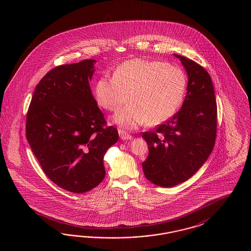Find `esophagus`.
Segmentation results:
<instances>
[{
  "label": "esophagus",
  "instance_id": "esophagus-1",
  "mask_svg": "<svg viewBox=\"0 0 251 251\" xmlns=\"http://www.w3.org/2000/svg\"><path fill=\"white\" fill-rule=\"evenodd\" d=\"M119 133H120V138L122 140H130L132 138L130 133H128L127 131H123V130H119Z\"/></svg>",
  "mask_w": 251,
  "mask_h": 251
}]
</instances>
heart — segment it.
<instances>
[{"label":"heart","instance_id":"1","mask_svg":"<svg viewBox=\"0 0 251 251\" xmlns=\"http://www.w3.org/2000/svg\"><path fill=\"white\" fill-rule=\"evenodd\" d=\"M187 78L180 69L159 61L128 60L120 65L113 78L103 76L95 85L97 102L111 112L129 104L114 117L125 129L148 123L160 125L170 120L184 99Z\"/></svg>","mask_w":251,"mask_h":251}]
</instances>
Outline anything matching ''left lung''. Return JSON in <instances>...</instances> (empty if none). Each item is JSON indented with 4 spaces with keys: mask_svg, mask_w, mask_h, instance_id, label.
Listing matches in <instances>:
<instances>
[{
    "mask_svg": "<svg viewBox=\"0 0 251 251\" xmlns=\"http://www.w3.org/2000/svg\"><path fill=\"white\" fill-rule=\"evenodd\" d=\"M188 75L187 93L179 112L153 131H144L149 148L143 162L146 178L172 187L202 167L215 143L217 106L210 74L195 61L175 54Z\"/></svg>",
    "mask_w": 251,
    "mask_h": 251,
    "instance_id": "left-lung-1",
    "label": "left lung"
}]
</instances>
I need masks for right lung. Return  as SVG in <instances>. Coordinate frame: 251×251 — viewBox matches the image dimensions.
Here are the masks:
<instances>
[{"mask_svg":"<svg viewBox=\"0 0 251 251\" xmlns=\"http://www.w3.org/2000/svg\"><path fill=\"white\" fill-rule=\"evenodd\" d=\"M95 62L83 60L50 71L36 85L26 116V138L44 173L72 193L100 183L104 154L119 140L89 86Z\"/></svg>","mask_w":251,"mask_h":251,"instance_id":"right-lung-1","label":"right lung"}]
</instances>
